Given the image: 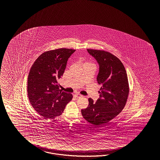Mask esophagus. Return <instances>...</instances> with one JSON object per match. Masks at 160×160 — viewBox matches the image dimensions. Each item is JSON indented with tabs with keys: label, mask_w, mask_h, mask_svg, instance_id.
I'll list each match as a JSON object with an SVG mask.
<instances>
[{
	"label": "esophagus",
	"mask_w": 160,
	"mask_h": 160,
	"mask_svg": "<svg viewBox=\"0 0 160 160\" xmlns=\"http://www.w3.org/2000/svg\"><path fill=\"white\" fill-rule=\"evenodd\" d=\"M74 96L76 97H82V95H81V94H74Z\"/></svg>",
	"instance_id": "obj_1"
}]
</instances>
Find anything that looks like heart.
Wrapping results in <instances>:
<instances>
[{
    "label": "heart",
    "mask_w": 160,
    "mask_h": 160,
    "mask_svg": "<svg viewBox=\"0 0 160 160\" xmlns=\"http://www.w3.org/2000/svg\"><path fill=\"white\" fill-rule=\"evenodd\" d=\"M84 64H92V65H93L92 64V63H85Z\"/></svg>",
    "instance_id": "b5f03b06"
}]
</instances>
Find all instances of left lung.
Returning a JSON list of instances; mask_svg holds the SVG:
<instances>
[{
    "label": "left lung",
    "mask_w": 160,
    "mask_h": 160,
    "mask_svg": "<svg viewBox=\"0 0 160 160\" xmlns=\"http://www.w3.org/2000/svg\"><path fill=\"white\" fill-rule=\"evenodd\" d=\"M99 65L97 81L102 86L100 97L94 102L88 98V106L82 110L83 118L95 126L112 120L125 107L129 93L126 69L120 60L104 50L87 49Z\"/></svg>",
    "instance_id": "8db88e82"
}]
</instances>
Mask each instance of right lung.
Returning a JSON list of instances; mask_svg holds the SVG:
<instances>
[{"label":"right lung","instance_id":"right-lung-1","mask_svg":"<svg viewBox=\"0 0 160 160\" xmlns=\"http://www.w3.org/2000/svg\"><path fill=\"white\" fill-rule=\"evenodd\" d=\"M76 51L62 48L45 52L36 60L28 79L29 101L34 110L45 118L62 114L71 93L62 92L58 80L63 76L68 58Z\"/></svg>","mask_w":160,"mask_h":160}]
</instances>
